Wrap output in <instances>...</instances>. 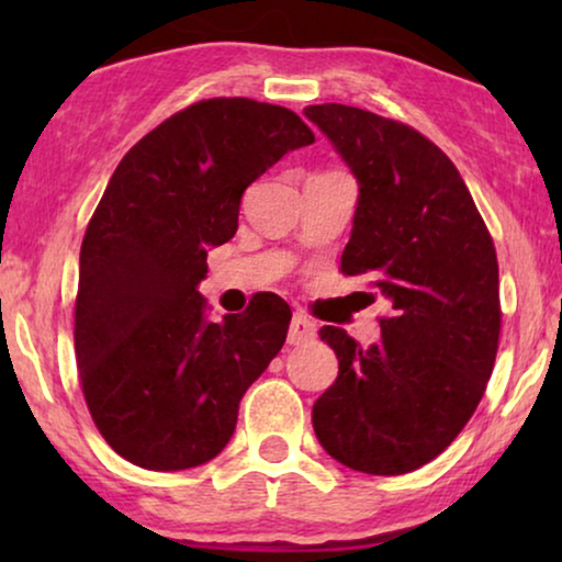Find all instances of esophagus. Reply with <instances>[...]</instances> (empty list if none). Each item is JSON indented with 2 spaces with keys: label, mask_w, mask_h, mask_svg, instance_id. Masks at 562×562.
Here are the masks:
<instances>
[{
  "label": "esophagus",
  "mask_w": 562,
  "mask_h": 562,
  "mask_svg": "<svg viewBox=\"0 0 562 562\" xmlns=\"http://www.w3.org/2000/svg\"><path fill=\"white\" fill-rule=\"evenodd\" d=\"M314 335H317V325L306 317V314L296 312L294 317H291V325H289V345H304L314 340Z\"/></svg>",
  "instance_id": "obj_1"
}]
</instances>
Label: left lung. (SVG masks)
<instances>
[{"label":"left lung","mask_w":562,"mask_h":562,"mask_svg":"<svg viewBox=\"0 0 562 562\" xmlns=\"http://www.w3.org/2000/svg\"><path fill=\"white\" fill-rule=\"evenodd\" d=\"M304 114L358 179L342 273L371 276L394 310L371 348L319 329L340 373L314 402V435L352 471H417L468 425L494 371V240L458 168L414 127L348 104Z\"/></svg>","instance_id":"left-lung-1"}]
</instances>
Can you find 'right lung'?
Masks as SVG:
<instances>
[{"mask_svg": "<svg viewBox=\"0 0 562 562\" xmlns=\"http://www.w3.org/2000/svg\"><path fill=\"white\" fill-rule=\"evenodd\" d=\"M314 135L286 106L204 99L160 122L114 168L81 243L76 363L110 448L187 471L229 442L237 406L279 356V296L206 319V250L237 233L245 189Z\"/></svg>", "mask_w": 562, "mask_h": 562, "instance_id": "1", "label": "right lung"}]
</instances>
